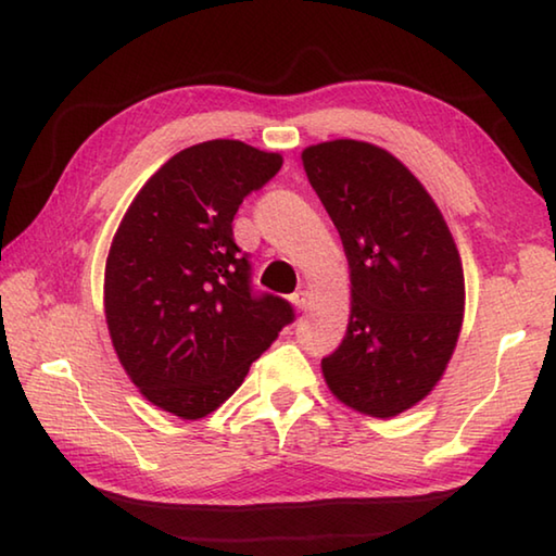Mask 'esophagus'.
I'll use <instances>...</instances> for the list:
<instances>
[{
    "instance_id": "esophagus-1",
    "label": "esophagus",
    "mask_w": 556,
    "mask_h": 556,
    "mask_svg": "<svg viewBox=\"0 0 556 556\" xmlns=\"http://www.w3.org/2000/svg\"><path fill=\"white\" fill-rule=\"evenodd\" d=\"M291 304H294L299 312H304V308L308 306V294H306V291H296V294H291Z\"/></svg>"
}]
</instances>
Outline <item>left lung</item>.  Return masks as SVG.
<instances>
[{"label": "left lung", "instance_id": "obj_1", "mask_svg": "<svg viewBox=\"0 0 556 556\" xmlns=\"http://www.w3.org/2000/svg\"><path fill=\"white\" fill-rule=\"evenodd\" d=\"M308 184L341 235L351 321L324 357L338 400L390 419L434 390L464 324V267L444 215L400 159L336 139L301 154Z\"/></svg>", "mask_w": 556, "mask_h": 556}]
</instances>
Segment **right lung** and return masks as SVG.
<instances>
[{"label": "right lung", "mask_w": 556, "mask_h": 556, "mask_svg": "<svg viewBox=\"0 0 556 556\" xmlns=\"http://www.w3.org/2000/svg\"><path fill=\"white\" fill-rule=\"evenodd\" d=\"M279 168V154L238 139L188 147L142 186L112 240V345L139 392L176 417L218 409L294 321L289 301L252 291L250 260L232 240L242 199Z\"/></svg>", "instance_id": "add662e5"}]
</instances>
